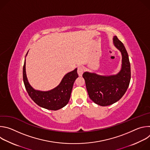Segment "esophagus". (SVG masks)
<instances>
[{"mask_svg": "<svg viewBox=\"0 0 150 150\" xmlns=\"http://www.w3.org/2000/svg\"><path fill=\"white\" fill-rule=\"evenodd\" d=\"M77 72H78V74L79 76H81L82 75V74L83 72V69L82 67H78V70H77Z\"/></svg>", "mask_w": 150, "mask_h": 150, "instance_id": "34e87169", "label": "esophagus"}]
</instances>
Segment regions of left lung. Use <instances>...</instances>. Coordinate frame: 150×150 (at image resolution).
<instances>
[{"mask_svg":"<svg viewBox=\"0 0 150 150\" xmlns=\"http://www.w3.org/2000/svg\"><path fill=\"white\" fill-rule=\"evenodd\" d=\"M113 41L122 54L120 71L110 75L89 72L82 75L90 99L101 106L109 105L119 101L126 93L131 80V66L127 51L117 36H113Z\"/></svg>","mask_w":150,"mask_h":150,"instance_id":"obj_1","label":"left lung"}]
</instances>
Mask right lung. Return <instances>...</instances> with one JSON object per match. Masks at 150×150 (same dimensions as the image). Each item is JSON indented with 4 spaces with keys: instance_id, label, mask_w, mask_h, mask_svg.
<instances>
[{
    "instance_id": "obj_1",
    "label": "right lung",
    "mask_w": 150,
    "mask_h": 150,
    "mask_svg": "<svg viewBox=\"0 0 150 150\" xmlns=\"http://www.w3.org/2000/svg\"><path fill=\"white\" fill-rule=\"evenodd\" d=\"M25 64V58L23 80L26 90L31 98L38 105L48 110H57L65 107L69 101L74 83L78 77L77 68L64 76L56 87L51 90L44 91L35 90L30 84L26 74Z\"/></svg>"
}]
</instances>
